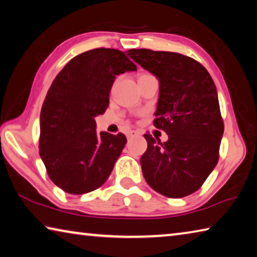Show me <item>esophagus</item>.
<instances>
[{
    "mask_svg": "<svg viewBox=\"0 0 257 257\" xmlns=\"http://www.w3.org/2000/svg\"><path fill=\"white\" fill-rule=\"evenodd\" d=\"M138 136H141V133L136 132V130H130V132L127 134L128 138H134V137H138Z\"/></svg>",
    "mask_w": 257,
    "mask_h": 257,
    "instance_id": "esophagus-1",
    "label": "esophagus"
}]
</instances>
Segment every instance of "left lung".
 <instances>
[{"label": "left lung", "instance_id": "1", "mask_svg": "<svg viewBox=\"0 0 257 257\" xmlns=\"http://www.w3.org/2000/svg\"><path fill=\"white\" fill-rule=\"evenodd\" d=\"M129 54L159 79L154 125L169 135L164 143L144 135L143 175L161 195L188 196L203 185L219 160L224 127L214 81L189 56L146 49L129 50Z\"/></svg>", "mask_w": 257, "mask_h": 257}]
</instances>
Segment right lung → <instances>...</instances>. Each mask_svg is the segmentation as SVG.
<instances>
[{
	"label": "right lung",
	"instance_id": "add662e5",
	"mask_svg": "<svg viewBox=\"0 0 257 257\" xmlns=\"http://www.w3.org/2000/svg\"><path fill=\"white\" fill-rule=\"evenodd\" d=\"M129 51L95 49L75 56L52 82L41 111L40 155L66 193L86 194L111 175L127 143L123 134L96 133L115 77L136 71Z\"/></svg>",
	"mask_w": 257,
	"mask_h": 257
}]
</instances>
